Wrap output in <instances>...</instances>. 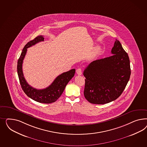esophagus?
I'll return each mask as SVG.
<instances>
[{
    "label": "esophagus",
    "mask_w": 147,
    "mask_h": 147,
    "mask_svg": "<svg viewBox=\"0 0 147 147\" xmlns=\"http://www.w3.org/2000/svg\"><path fill=\"white\" fill-rule=\"evenodd\" d=\"M76 73H77V74H78V75H79V76H81V74H82V69H81V68H78V69H76Z\"/></svg>",
    "instance_id": "esophagus-1"
}]
</instances>
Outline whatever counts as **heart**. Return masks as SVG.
<instances>
[{
    "label": "heart",
    "instance_id": "obj_1",
    "mask_svg": "<svg viewBox=\"0 0 147 147\" xmlns=\"http://www.w3.org/2000/svg\"><path fill=\"white\" fill-rule=\"evenodd\" d=\"M98 51V47H96V48L95 49V52L96 53H97Z\"/></svg>",
    "mask_w": 147,
    "mask_h": 147
}]
</instances>
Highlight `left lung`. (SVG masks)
Returning <instances> with one entry per match:
<instances>
[{"instance_id": "1", "label": "left lung", "mask_w": 147, "mask_h": 147, "mask_svg": "<svg viewBox=\"0 0 147 147\" xmlns=\"http://www.w3.org/2000/svg\"><path fill=\"white\" fill-rule=\"evenodd\" d=\"M113 55L93 61L85 68L84 95L93 104H105L119 98L129 80L131 70L128 54L116 39Z\"/></svg>"}]
</instances>
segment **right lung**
Masks as SVG:
<instances>
[{"label": "right lung", "instance_id": "add662e5", "mask_svg": "<svg viewBox=\"0 0 147 147\" xmlns=\"http://www.w3.org/2000/svg\"><path fill=\"white\" fill-rule=\"evenodd\" d=\"M43 41H44L43 36H39L33 40L27 43L22 49V54L18 59L17 72L22 90L29 98L38 102L51 103L55 102L61 95L67 84L74 76L76 69H72L58 76L52 84L45 89H36L28 85L24 76L22 72L23 60L26 54L27 49Z\"/></svg>", "mask_w": 147, "mask_h": 147}]
</instances>
